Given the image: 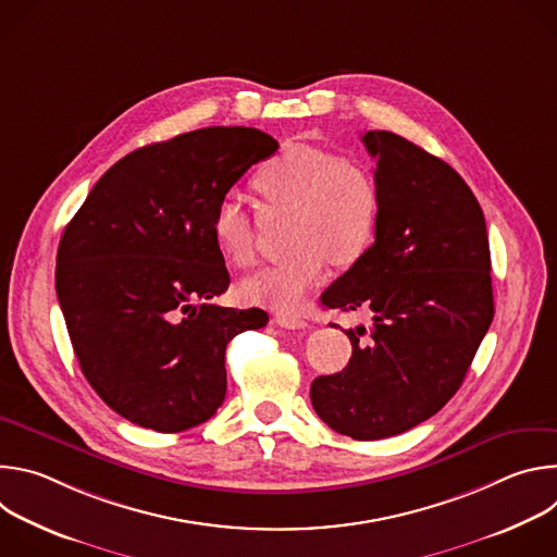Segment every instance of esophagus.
Returning <instances> with one entry per match:
<instances>
[{"label": "esophagus", "instance_id": "34e87169", "mask_svg": "<svg viewBox=\"0 0 557 557\" xmlns=\"http://www.w3.org/2000/svg\"><path fill=\"white\" fill-rule=\"evenodd\" d=\"M275 324L282 326V329H290V331H297V329H306V326H308L304 320H299V317L286 314V312L275 314Z\"/></svg>", "mask_w": 557, "mask_h": 557}]
</instances>
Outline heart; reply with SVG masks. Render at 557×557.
<instances>
[{
    "instance_id": "b5f03b06",
    "label": "heart",
    "mask_w": 557,
    "mask_h": 557,
    "mask_svg": "<svg viewBox=\"0 0 557 557\" xmlns=\"http://www.w3.org/2000/svg\"><path fill=\"white\" fill-rule=\"evenodd\" d=\"M253 189L273 207L290 209L288 245L280 262L245 280L247 301L293 310L320 284L331 262L355 264L372 245L381 215V187L372 170L352 156L317 145H288L256 172ZM213 237L224 258L249 269L258 260L253 224L235 198L215 207Z\"/></svg>"
}]
</instances>
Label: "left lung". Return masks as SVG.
<instances>
[{
    "mask_svg": "<svg viewBox=\"0 0 557 557\" xmlns=\"http://www.w3.org/2000/svg\"><path fill=\"white\" fill-rule=\"evenodd\" d=\"M376 158L381 215L370 249L326 288L322 304L370 310L348 329V366L310 385L320 419L376 441L434 417L460 387L494 320L483 209L441 158L392 132L361 136Z\"/></svg>",
    "mask_w": 557,
    "mask_h": 557,
    "instance_id": "left-lung-1",
    "label": "left lung"
}]
</instances>
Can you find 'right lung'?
<instances>
[{
    "mask_svg": "<svg viewBox=\"0 0 557 557\" xmlns=\"http://www.w3.org/2000/svg\"><path fill=\"white\" fill-rule=\"evenodd\" d=\"M277 147L256 127H205L140 147L67 222L59 306L82 372L123 419L172 434L222 406L226 344L267 326L269 314L209 301L228 288L211 224L228 189Z\"/></svg>",
    "mask_w": 557,
    "mask_h": 557,
    "instance_id": "add662e5",
    "label": "right lung"
}]
</instances>
